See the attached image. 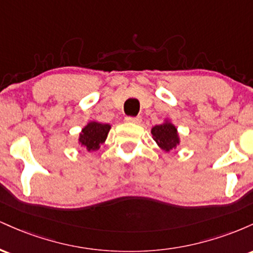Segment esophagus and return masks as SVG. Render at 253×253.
Returning a JSON list of instances; mask_svg holds the SVG:
<instances>
[{
    "label": "esophagus",
    "mask_w": 253,
    "mask_h": 253,
    "mask_svg": "<svg viewBox=\"0 0 253 253\" xmlns=\"http://www.w3.org/2000/svg\"><path fill=\"white\" fill-rule=\"evenodd\" d=\"M141 120H143V118H141V117H135V118L128 117V118H126L127 123H132V124H140Z\"/></svg>",
    "instance_id": "obj_1"
}]
</instances>
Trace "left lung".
I'll list each match as a JSON object with an SVG mask.
<instances>
[{
    "mask_svg": "<svg viewBox=\"0 0 253 253\" xmlns=\"http://www.w3.org/2000/svg\"><path fill=\"white\" fill-rule=\"evenodd\" d=\"M153 140L164 152H170L181 144V138L177 127L171 123L170 119H164L163 124L156 125L151 128Z\"/></svg>",
    "mask_w": 253,
    "mask_h": 253,
    "instance_id": "left-lung-1",
    "label": "left lung"
}]
</instances>
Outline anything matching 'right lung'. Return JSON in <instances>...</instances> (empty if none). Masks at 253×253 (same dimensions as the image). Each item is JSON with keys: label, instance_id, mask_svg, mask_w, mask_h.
<instances>
[{"label": "right lung", "instance_id": "1", "mask_svg": "<svg viewBox=\"0 0 253 253\" xmlns=\"http://www.w3.org/2000/svg\"><path fill=\"white\" fill-rule=\"evenodd\" d=\"M109 124H101L97 121H89L81 130L78 136V144L86 152H94L98 150L100 145L106 141L110 130Z\"/></svg>", "mask_w": 253, "mask_h": 253}]
</instances>
